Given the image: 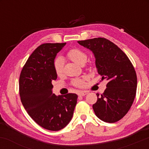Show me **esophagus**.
<instances>
[{"mask_svg":"<svg viewBox=\"0 0 149 149\" xmlns=\"http://www.w3.org/2000/svg\"><path fill=\"white\" fill-rule=\"evenodd\" d=\"M87 95V92L86 91H81L79 93H78V96L80 97H83L85 96V95Z\"/></svg>","mask_w":149,"mask_h":149,"instance_id":"esophagus-1","label":"esophagus"}]
</instances>
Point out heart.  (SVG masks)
<instances>
[{
    "instance_id": "heart-1",
    "label": "heart",
    "mask_w": 149,
    "mask_h": 149,
    "mask_svg": "<svg viewBox=\"0 0 149 149\" xmlns=\"http://www.w3.org/2000/svg\"><path fill=\"white\" fill-rule=\"evenodd\" d=\"M66 56L71 61H74L76 64L80 65L84 64L86 62L87 59H88V55H87L86 53L79 48H72L69 49L66 53ZM64 64V59L61 57H57L54 60L53 66H54V71L58 76H60L63 72ZM85 77L75 78L72 80V84L74 86L78 87V88H82L85 85Z\"/></svg>"
}]
</instances>
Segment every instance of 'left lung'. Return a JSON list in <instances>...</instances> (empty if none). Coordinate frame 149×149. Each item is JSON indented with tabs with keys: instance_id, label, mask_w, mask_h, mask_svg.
Listing matches in <instances>:
<instances>
[{
	"instance_id": "left-lung-1",
	"label": "left lung",
	"mask_w": 149,
	"mask_h": 149,
	"mask_svg": "<svg viewBox=\"0 0 149 149\" xmlns=\"http://www.w3.org/2000/svg\"><path fill=\"white\" fill-rule=\"evenodd\" d=\"M78 42L93 52L98 73L102 80H108L104 93L101 96L97 94L94 111L104 122H117L127 114L136 95L137 78L134 66L122 49L104 38Z\"/></svg>"
}]
</instances>
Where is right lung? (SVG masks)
Instances as JSON below:
<instances>
[{"mask_svg": "<svg viewBox=\"0 0 149 149\" xmlns=\"http://www.w3.org/2000/svg\"><path fill=\"white\" fill-rule=\"evenodd\" d=\"M64 43H45L30 55L19 76V96L30 117L40 127L58 131L73 117L78 95L69 93L56 96L52 80L57 78L53 66L56 55Z\"/></svg>", "mask_w": 149, "mask_h": 149, "instance_id": "obj_1", "label": "right lung"}]
</instances>
